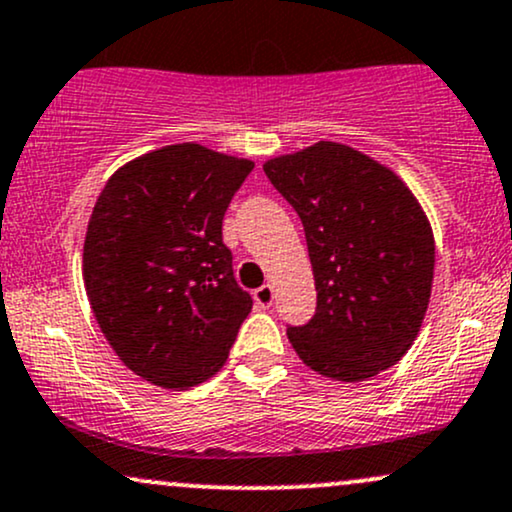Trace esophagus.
Segmentation results:
<instances>
[{"label":"esophagus","instance_id":"1","mask_svg":"<svg viewBox=\"0 0 512 512\" xmlns=\"http://www.w3.org/2000/svg\"><path fill=\"white\" fill-rule=\"evenodd\" d=\"M252 298H255V303L260 305V308H269V305L274 303V286L272 284H264L252 293Z\"/></svg>","mask_w":512,"mask_h":512}]
</instances>
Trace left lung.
<instances>
[{
	"label": "left lung",
	"mask_w": 512,
	"mask_h": 512,
	"mask_svg": "<svg viewBox=\"0 0 512 512\" xmlns=\"http://www.w3.org/2000/svg\"><path fill=\"white\" fill-rule=\"evenodd\" d=\"M301 216L317 310L289 342L308 368L361 383L409 351L431 301L436 240L395 170L339 142L264 161Z\"/></svg>",
	"instance_id": "left-lung-1"
}]
</instances>
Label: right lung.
<instances>
[{
	"label": "right lung",
	"instance_id": "obj_1",
	"mask_svg": "<svg viewBox=\"0 0 512 512\" xmlns=\"http://www.w3.org/2000/svg\"><path fill=\"white\" fill-rule=\"evenodd\" d=\"M255 163L187 142L134 158L88 219L84 286L120 361L163 390L226 363L252 298L236 284L221 223Z\"/></svg>",
	"mask_w": 512,
	"mask_h": 512
}]
</instances>
